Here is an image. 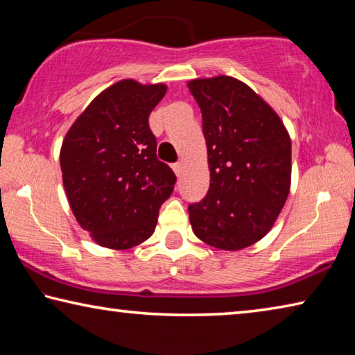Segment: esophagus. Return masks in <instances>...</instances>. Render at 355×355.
<instances>
[{
    "mask_svg": "<svg viewBox=\"0 0 355 355\" xmlns=\"http://www.w3.org/2000/svg\"><path fill=\"white\" fill-rule=\"evenodd\" d=\"M172 169H173V172L177 173V175H182V172H183V163H182V161H178V163H173L172 164Z\"/></svg>",
    "mask_w": 355,
    "mask_h": 355,
    "instance_id": "1",
    "label": "esophagus"
}]
</instances>
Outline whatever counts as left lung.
<instances>
[{
    "mask_svg": "<svg viewBox=\"0 0 355 355\" xmlns=\"http://www.w3.org/2000/svg\"><path fill=\"white\" fill-rule=\"evenodd\" d=\"M202 111L209 189L191 203L196 236L222 250H241L266 235L291 184V139L260 95L236 78L192 80Z\"/></svg>",
    "mask_w": 355,
    "mask_h": 355,
    "instance_id": "8db88e82",
    "label": "left lung"
}]
</instances>
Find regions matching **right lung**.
<instances>
[{
	"instance_id": "obj_1",
	"label": "right lung",
	"mask_w": 355,
	"mask_h": 355,
	"mask_svg": "<svg viewBox=\"0 0 355 355\" xmlns=\"http://www.w3.org/2000/svg\"><path fill=\"white\" fill-rule=\"evenodd\" d=\"M164 84L122 80L97 95L65 135L61 171L71 211L97 244L125 250L153 235L177 177L156 158L148 116Z\"/></svg>"
}]
</instances>
